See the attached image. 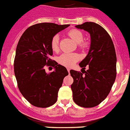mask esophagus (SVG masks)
Masks as SVG:
<instances>
[{
  "instance_id": "1",
  "label": "esophagus",
  "mask_w": 130,
  "mask_h": 130,
  "mask_svg": "<svg viewBox=\"0 0 130 130\" xmlns=\"http://www.w3.org/2000/svg\"><path fill=\"white\" fill-rule=\"evenodd\" d=\"M67 70H68V73H70V68H68V69H67Z\"/></svg>"
}]
</instances>
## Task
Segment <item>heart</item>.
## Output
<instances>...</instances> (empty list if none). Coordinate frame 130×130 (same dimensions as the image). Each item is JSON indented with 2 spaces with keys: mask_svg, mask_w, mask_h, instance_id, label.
I'll return each mask as SVG.
<instances>
[{
  "mask_svg": "<svg viewBox=\"0 0 130 130\" xmlns=\"http://www.w3.org/2000/svg\"><path fill=\"white\" fill-rule=\"evenodd\" d=\"M70 37L75 41L77 43H79V47H85L87 44L83 41V34L79 30H71L68 32ZM58 43H59V36L56 34L52 38L51 40V47L53 51H57L58 50ZM80 58L79 55L74 53H68L61 55L58 58V62L62 66L66 67H72L73 66Z\"/></svg>",
  "mask_w": 130,
  "mask_h": 130,
  "instance_id": "heart-1",
  "label": "heart"
}]
</instances>
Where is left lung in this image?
Returning <instances> with one entry per match:
<instances>
[{
    "instance_id": "8db88e82",
    "label": "left lung",
    "mask_w": 130,
    "mask_h": 130,
    "mask_svg": "<svg viewBox=\"0 0 130 130\" xmlns=\"http://www.w3.org/2000/svg\"><path fill=\"white\" fill-rule=\"evenodd\" d=\"M75 27L90 34V45L86 57L79 63L84 70L86 66L88 70L82 73L70 70L73 100L79 106L93 107L106 98L115 81V49L107 32L98 24L85 22Z\"/></svg>"
}]
</instances>
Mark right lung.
<instances>
[{
    "label": "right lung",
    "mask_w": 130,
    "mask_h": 130,
    "mask_svg": "<svg viewBox=\"0 0 130 130\" xmlns=\"http://www.w3.org/2000/svg\"><path fill=\"white\" fill-rule=\"evenodd\" d=\"M70 25L51 23L36 24L22 34L16 48L14 73L18 88L30 104L38 107H48L57 100L58 92L68 72L64 66L50 58L53 55L51 40ZM51 73L44 67L51 63Z\"/></svg>",
    "instance_id": "right-lung-1"
}]
</instances>
